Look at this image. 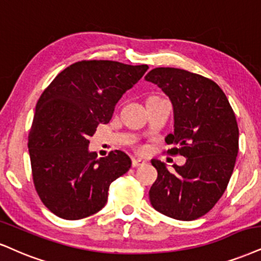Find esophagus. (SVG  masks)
Instances as JSON below:
<instances>
[{"label": "esophagus", "instance_id": "1", "mask_svg": "<svg viewBox=\"0 0 261 261\" xmlns=\"http://www.w3.org/2000/svg\"><path fill=\"white\" fill-rule=\"evenodd\" d=\"M145 165H146V162L144 160H141V159H133V160H132V166H133V167H143Z\"/></svg>", "mask_w": 261, "mask_h": 261}]
</instances>
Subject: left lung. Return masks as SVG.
Segmentation results:
<instances>
[{"label": "left lung", "instance_id": "1", "mask_svg": "<svg viewBox=\"0 0 261 261\" xmlns=\"http://www.w3.org/2000/svg\"><path fill=\"white\" fill-rule=\"evenodd\" d=\"M168 96L174 132L166 143L184 166L167 168L152 160L159 176L149 196L160 213L178 220H195L208 213L226 190L239 153V125L225 93L212 80L175 67H156L145 76Z\"/></svg>", "mask_w": 261, "mask_h": 261}]
</instances>
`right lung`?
Masks as SVG:
<instances>
[{"mask_svg": "<svg viewBox=\"0 0 261 261\" xmlns=\"http://www.w3.org/2000/svg\"><path fill=\"white\" fill-rule=\"evenodd\" d=\"M147 65L82 60L58 73L38 99L29 133L32 178L43 204L66 220L95 214L109 186L130 168L123 151L98 159L88 138L109 123L115 106Z\"/></svg>", "mask_w": 261, "mask_h": 261, "instance_id": "obj_1", "label": "right lung"}]
</instances>
